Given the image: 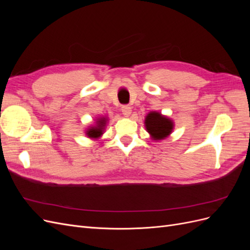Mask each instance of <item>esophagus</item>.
Here are the masks:
<instances>
[{
    "mask_svg": "<svg viewBox=\"0 0 250 250\" xmlns=\"http://www.w3.org/2000/svg\"><path fill=\"white\" fill-rule=\"evenodd\" d=\"M131 107L129 105H123L122 106V113L125 117H129L131 115Z\"/></svg>",
    "mask_w": 250,
    "mask_h": 250,
    "instance_id": "obj_1",
    "label": "esophagus"
}]
</instances>
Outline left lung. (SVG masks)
<instances>
[{"label": "left lung", "instance_id": "1", "mask_svg": "<svg viewBox=\"0 0 250 250\" xmlns=\"http://www.w3.org/2000/svg\"><path fill=\"white\" fill-rule=\"evenodd\" d=\"M151 140L155 142L168 138L174 129L173 120L158 111H150L144 121Z\"/></svg>", "mask_w": 250, "mask_h": 250}]
</instances>
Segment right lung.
<instances>
[{
  "label": "right lung",
  "mask_w": 250,
  "mask_h": 250,
  "mask_svg": "<svg viewBox=\"0 0 250 250\" xmlns=\"http://www.w3.org/2000/svg\"><path fill=\"white\" fill-rule=\"evenodd\" d=\"M95 121L96 122L94 125H90L86 128L85 134L87 138L92 140H99L102 137V134L104 133L105 128H106L108 118L106 116H102V117L97 118Z\"/></svg>",
  "instance_id": "1"
}]
</instances>
